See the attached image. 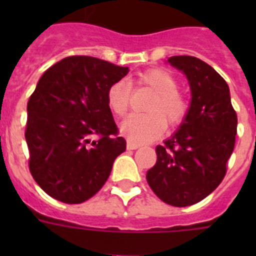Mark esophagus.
I'll return each mask as SVG.
<instances>
[{
    "label": "esophagus",
    "mask_w": 256,
    "mask_h": 256,
    "mask_svg": "<svg viewBox=\"0 0 256 256\" xmlns=\"http://www.w3.org/2000/svg\"><path fill=\"white\" fill-rule=\"evenodd\" d=\"M140 146V144H138V142H134V140H128V142H126V148H128V150H136V148H138Z\"/></svg>",
    "instance_id": "obj_1"
}]
</instances>
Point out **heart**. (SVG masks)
<instances>
[{
	"mask_svg": "<svg viewBox=\"0 0 256 256\" xmlns=\"http://www.w3.org/2000/svg\"><path fill=\"white\" fill-rule=\"evenodd\" d=\"M132 88H148L152 92L144 104V114L128 116L120 126L124 136L134 142H148L162 136L168 124L178 128L186 120L188 104L179 92V82L174 74L164 68H152L140 73L132 82ZM108 108L118 118L128 114L132 102V88L128 82L116 81L106 92Z\"/></svg>",
	"mask_w": 256,
	"mask_h": 256,
	"instance_id": "heart-1",
	"label": "heart"
}]
</instances>
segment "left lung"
<instances>
[{
  "mask_svg": "<svg viewBox=\"0 0 256 256\" xmlns=\"http://www.w3.org/2000/svg\"><path fill=\"white\" fill-rule=\"evenodd\" d=\"M168 62L186 74L192 98L180 128L156 146V164L146 179L160 200L186 207L206 198L224 178L238 116L228 85L210 65L191 56H175Z\"/></svg>",
  "mask_w": 256,
  "mask_h": 256,
  "instance_id": "8db88e82",
  "label": "left lung"
}]
</instances>
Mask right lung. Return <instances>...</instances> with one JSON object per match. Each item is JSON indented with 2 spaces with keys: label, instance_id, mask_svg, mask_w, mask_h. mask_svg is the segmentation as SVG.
Masks as SVG:
<instances>
[{
  "label": "right lung",
  "instance_id": "right-lung-1",
  "mask_svg": "<svg viewBox=\"0 0 256 256\" xmlns=\"http://www.w3.org/2000/svg\"><path fill=\"white\" fill-rule=\"evenodd\" d=\"M128 72L100 58L72 56L40 78L28 102L25 138L30 172L52 198L69 204L90 199L126 150L106 92Z\"/></svg>",
  "mask_w": 256,
  "mask_h": 256
}]
</instances>
